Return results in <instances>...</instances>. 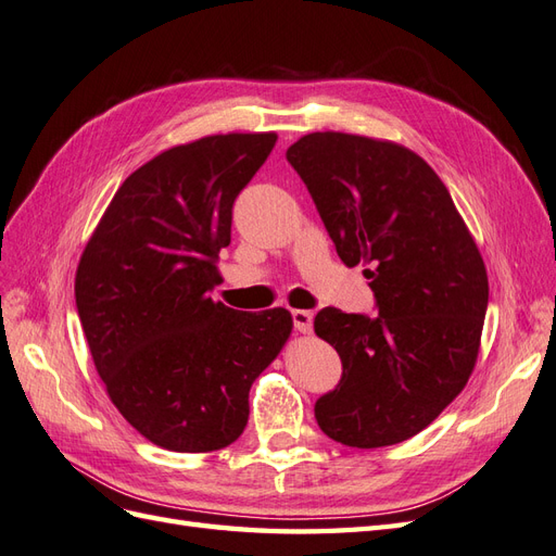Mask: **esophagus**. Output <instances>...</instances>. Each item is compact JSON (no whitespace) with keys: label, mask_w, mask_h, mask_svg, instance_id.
Masks as SVG:
<instances>
[{"label":"esophagus","mask_w":556,"mask_h":556,"mask_svg":"<svg viewBox=\"0 0 556 556\" xmlns=\"http://www.w3.org/2000/svg\"><path fill=\"white\" fill-rule=\"evenodd\" d=\"M294 329L301 333H311L313 329V313L311 311H292Z\"/></svg>","instance_id":"1"}]
</instances>
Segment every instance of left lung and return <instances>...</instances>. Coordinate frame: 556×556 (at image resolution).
<instances>
[{
	"instance_id": "obj_1",
	"label": "left lung",
	"mask_w": 556,
	"mask_h": 556,
	"mask_svg": "<svg viewBox=\"0 0 556 556\" xmlns=\"http://www.w3.org/2000/svg\"><path fill=\"white\" fill-rule=\"evenodd\" d=\"M336 252L364 264L378 315L323 308L315 333L343 374L315 401L329 439L350 447L408 441L473 371L490 301L484 262L454 201L413 150L315 131L288 148Z\"/></svg>"
}]
</instances>
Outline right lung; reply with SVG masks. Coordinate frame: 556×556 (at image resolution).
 <instances>
[{
  "mask_svg": "<svg viewBox=\"0 0 556 556\" xmlns=\"http://www.w3.org/2000/svg\"><path fill=\"white\" fill-rule=\"evenodd\" d=\"M276 134H217L162 155L115 192L76 271V308L113 406L174 452L231 445L248 392L292 331L285 308L213 301L231 208Z\"/></svg>",
  "mask_w": 556,
  "mask_h": 556,
  "instance_id": "add662e5",
  "label": "right lung"
}]
</instances>
